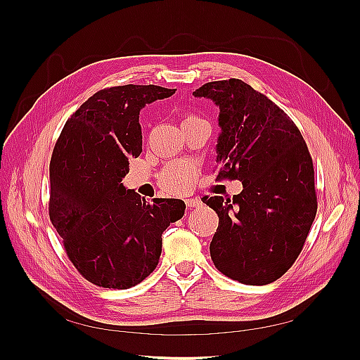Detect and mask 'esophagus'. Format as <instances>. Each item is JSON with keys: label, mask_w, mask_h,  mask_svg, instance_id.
Listing matches in <instances>:
<instances>
[{"label": "esophagus", "mask_w": 360, "mask_h": 360, "mask_svg": "<svg viewBox=\"0 0 360 360\" xmlns=\"http://www.w3.org/2000/svg\"><path fill=\"white\" fill-rule=\"evenodd\" d=\"M186 205L191 207V209H193V207H201V205H202V201H201L198 197L189 198V200H186Z\"/></svg>", "instance_id": "esophagus-1"}]
</instances>
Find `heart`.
Instances as JSON below:
<instances>
[{"label": "heart", "mask_w": 360, "mask_h": 360, "mask_svg": "<svg viewBox=\"0 0 360 360\" xmlns=\"http://www.w3.org/2000/svg\"><path fill=\"white\" fill-rule=\"evenodd\" d=\"M188 118H195V117H188ZM193 177H195V171L192 168H186L184 167V174L180 177V180L176 183V188L172 192H183L184 189L191 188V184L193 181Z\"/></svg>", "instance_id": "obj_1"}]
</instances>
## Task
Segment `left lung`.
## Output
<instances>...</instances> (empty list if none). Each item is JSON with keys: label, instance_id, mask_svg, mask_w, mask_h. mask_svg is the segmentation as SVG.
Here are the masks:
<instances>
[{"label": "left lung", "instance_id": "1", "mask_svg": "<svg viewBox=\"0 0 360 360\" xmlns=\"http://www.w3.org/2000/svg\"><path fill=\"white\" fill-rule=\"evenodd\" d=\"M193 96L219 106V179L243 184L233 200H202L219 216L210 257L228 278L270 284L299 257L317 213L307 143L278 105L240 79L207 82Z\"/></svg>", "mask_w": 360, "mask_h": 360}]
</instances>
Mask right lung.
Here are the masks:
<instances>
[{
  "mask_svg": "<svg viewBox=\"0 0 360 360\" xmlns=\"http://www.w3.org/2000/svg\"><path fill=\"white\" fill-rule=\"evenodd\" d=\"M176 89L120 85L93 94L64 126L53 148L49 217L79 274L126 290L159 263L162 233L181 219V200H141L123 186L129 159L143 151L139 111Z\"/></svg>",
  "mask_w": 360,
  "mask_h": 360,
  "instance_id": "add662e5",
  "label": "right lung"
}]
</instances>
